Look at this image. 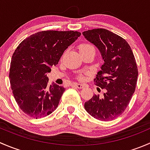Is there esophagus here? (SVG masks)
Segmentation results:
<instances>
[{
	"mask_svg": "<svg viewBox=\"0 0 150 150\" xmlns=\"http://www.w3.org/2000/svg\"><path fill=\"white\" fill-rule=\"evenodd\" d=\"M75 87L78 88H83L84 87V85L81 84V83H75L73 85Z\"/></svg>",
	"mask_w": 150,
	"mask_h": 150,
	"instance_id": "esophagus-1",
	"label": "esophagus"
}]
</instances>
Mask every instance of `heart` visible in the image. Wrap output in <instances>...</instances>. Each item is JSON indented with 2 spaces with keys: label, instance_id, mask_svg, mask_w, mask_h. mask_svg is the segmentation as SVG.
Segmentation results:
<instances>
[{
  "label": "heart",
  "instance_id": "1",
  "mask_svg": "<svg viewBox=\"0 0 150 150\" xmlns=\"http://www.w3.org/2000/svg\"><path fill=\"white\" fill-rule=\"evenodd\" d=\"M78 49H79L80 53L83 52V51H88V50H94L95 51V48H94V47H93V45H91V43H82V44L80 45V46H78ZM79 78H83L82 73H81L79 75Z\"/></svg>",
  "mask_w": 150,
  "mask_h": 150
}]
</instances>
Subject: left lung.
Masks as SVG:
<instances>
[{
  "label": "left lung",
  "mask_w": 150,
  "mask_h": 150,
  "mask_svg": "<svg viewBox=\"0 0 150 150\" xmlns=\"http://www.w3.org/2000/svg\"><path fill=\"white\" fill-rule=\"evenodd\" d=\"M83 35L102 56L104 64L94 81L105 89L103 96L93 95L84 107L97 120H113L125 111L135 91L138 77L135 57L126 40L109 30L93 29Z\"/></svg>",
  "instance_id": "obj_1"
}]
</instances>
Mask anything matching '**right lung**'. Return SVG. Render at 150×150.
<instances>
[{
    "instance_id": "obj_1",
    "label": "right lung",
    "mask_w": 150,
    "mask_h": 150,
    "mask_svg": "<svg viewBox=\"0 0 150 150\" xmlns=\"http://www.w3.org/2000/svg\"><path fill=\"white\" fill-rule=\"evenodd\" d=\"M81 35L72 30L39 32L25 39L15 50L10 83L16 103L30 117H46L58 107L65 88L57 84L48 86L47 73Z\"/></svg>"
}]
</instances>
